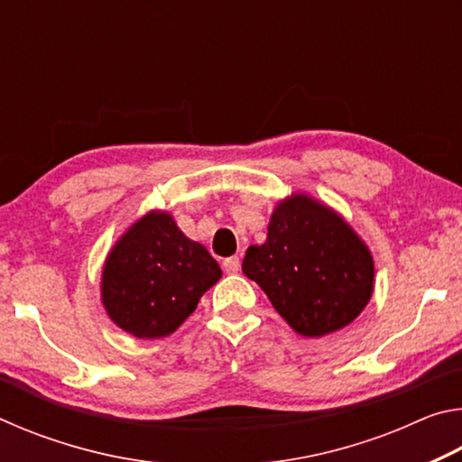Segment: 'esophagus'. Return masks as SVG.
Instances as JSON below:
<instances>
[{"label":"esophagus","mask_w":462,"mask_h":462,"mask_svg":"<svg viewBox=\"0 0 462 462\" xmlns=\"http://www.w3.org/2000/svg\"><path fill=\"white\" fill-rule=\"evenodd\" d=\"M222 267L226 273H228V275H234V273L240 271V259L238 256H228V259L222 263Z\"/></svg>","instance_id":"esophagus-1"}]
</instances>
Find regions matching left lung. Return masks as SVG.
<instances>
[{"instance_id": "8db88e82", "label": "left lung", "mask_w": 462, "mask_h": 462, "mask_svg": "<svg viewBox=\"0 0 462 462\" xmlns=\"http://www.w3.org/2000/svg\"><path fill=\"white\" fill-rule=\"evenodd\" d=\"M242 273L297 334L316 338L348 326L373 295V256L356 232L308 195L271 216L264 245L248 246Z\"/></svg>"}]
</instances>
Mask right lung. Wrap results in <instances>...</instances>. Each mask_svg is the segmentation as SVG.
Wrapping results in <instances>:
<instances>
[{
  "mask_svg": "<svg viewBox=\"0 0 462 462\" xmlns=\"http://www.w3.org/2000/svg\"><path fill=\"white\" fill-rule=\"evenodd\" d=\"M222 277L206 246L177 228L167 212L132 224L107 254L101 301L116 326L136 338L173 334Z\"/></svg>",
  "mask_w": 462,
  "mask_h": 462,
  "instance_id": "1",
  "label": "right lung"
}]
</instances>
